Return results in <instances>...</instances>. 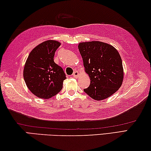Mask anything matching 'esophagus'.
<instances>
[{
    "label": "esophagus",
    "mask_w": 151,
    "mask_h": 151,
    "mask_svg": "<svg viewBox=\"0 0 151 151\" xmlns=\"http://www.w3.org/2000/svg\"><path fill=\"white\" fill-rule=\"evenodd\" d=\"M78 76H79V73H78V71H74L73 72V76L74 78H78Z\"/></svg>",
    "instance_id": "esophagus-1"
}]
</instances>
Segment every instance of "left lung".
Returning a JSON list of instances; mask_svg holds the SVG:
<instances>
[{
    "mask_svg": "<svg viewBox=\"0 0 151 151\" xmlns=\"http://www.w3.org/2000/svg\"><path fill=\"white\" fill-rule=\"evenodd\" d=\"M78 49L90 79V86L83 91L97 101L108 98L118 91L122 86L124 70L116 49L96 41L80 43Z\"/></svg>",
    "mask_w": 151,
    "mask_h": 151,
    "instance_id": "8db88e82",
    "label": "left lung"
}]
</instances>
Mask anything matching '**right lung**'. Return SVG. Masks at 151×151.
Wrapping results in <instances>:
<instances>
[{
    "instance_id": "1",
    "label": "right lung",
    "mask_w": 151,
    "mask_h": 151,
    "mask_svg": "<svg viewBox=\"0 0 151 151\" xmlns=\"http://www.w3.org/2000/svg\"><path fill=\"white\" fill-rule=\"evenodd\" d=\"M60 45L54 40L43 42L31 51L24 64V80L29 90L39 98H52L63 88L65 74L53 60Z\"/></svg>"
}]
</instances>
